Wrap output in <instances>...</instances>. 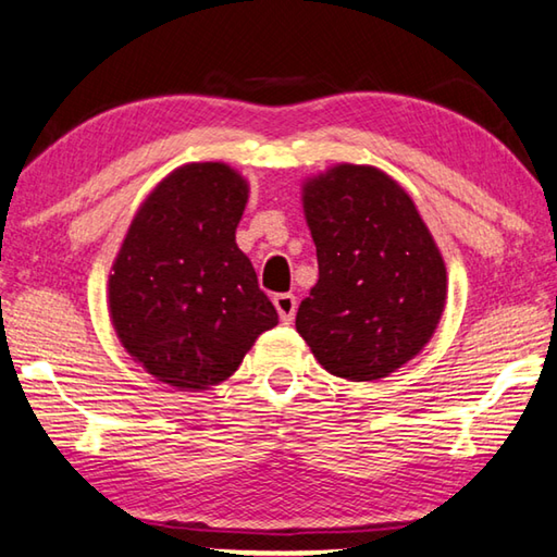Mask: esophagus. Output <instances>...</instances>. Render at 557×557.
I'll list each match as a JSON object with an SVG mask.
<instances>
[{"label": "esophagus", "mask_w": 557, "mask_h": 557, "mask_svg": "<svg viewBox=\"0 0 557 557\" xmlns=\"http://www.w3.org/2000/svg\"><path fill=\"white\" fill-rule=\"evenodd\" d=\"M272 301H275V309H277V314H280L282 322L289 324L292 319H295V312H297L295 295H277Z\"/></svg>", "instance_id": "1"}]
</instances>
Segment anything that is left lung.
<instances>
[{"mask_svg": "<svg viewBox=\"0 0 557 557\" xmlns=\"http://www.w3.org/2000/svg\"><path fill=\"white\" fill-rule=\"evenodd\" d=\"M319 280L297 332L322 369L381 381L418 356L447 305V268L408 191L381 169L334 164L301 184Z\"/></svg>", "mask_w": 557, "mask_h": 557, "instance_id": "1", "label": "left lung"}]
</instances>
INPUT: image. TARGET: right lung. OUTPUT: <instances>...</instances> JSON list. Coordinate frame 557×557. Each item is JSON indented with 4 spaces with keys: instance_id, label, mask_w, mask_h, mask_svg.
<instances>
[{
    "instance_id": "1",
    "label": "right lung",
    "mask_w": 557,
    "mask_h": 557,
    "mask_svg": "<svg viewBox=\"0 0 557 557\" xmlns=\"http://www.w3.org/2000/svg\"><path fill=\"white\" fill-rule=\"evenodd\" d=\"M250 186L223 162L159 182L132 219L108 280V309L132 361L178 391L238 371L277 312L235 243Z\"/></svg>"
}]
</instances>
